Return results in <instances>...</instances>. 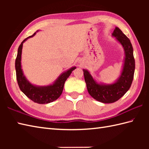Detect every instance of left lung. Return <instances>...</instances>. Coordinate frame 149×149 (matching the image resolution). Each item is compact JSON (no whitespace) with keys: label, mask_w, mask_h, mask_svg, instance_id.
I'll return each instance as SVG.
<instances>
[{"label":"left lung","mask_w":149,"mask_h":149,"mask_svg":"<svg viewBox=\"0 0 149 149\" xmlns=\"http://www.w3.org/2000/svg\"><path fill=\"white\" fill-rule=\"evenodd\" d=\"M112 35L122 44L125 54L124 65L118 80L112 84H98L89 72L83 70L88 93L93 99L103 103L115 102L124 95L131 86L134 74L135 61L130 40L118 27L115 28Z\"/></svg>","instance_id":"8db88e82"}]
</instances>
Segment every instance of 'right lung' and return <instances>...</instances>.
<instances>
[{
	"instance_id": "right-lung-1",
	"label": "right lung",
	"mask_w": 149,
	"mask_h": 149,
	"mask_svg": "<svg viewBox=\"0 0 149 149\" xmlns=\"http://www.w3.org/2000/svg\"><path fill=\"white\" fill-rule=\"evenodd\" d=\"M35 34L36 33H34L32 36L25 39L18 47L17 56L15 60L17 80L20 90L31 100L38 104H48L58 99L61 95L66 80L76 67L74 66L63 73L54 83L49 86L39 87L31 84L25 77L21 68V55L23 43L28 38L33 37Z\"/></svg>"
}]
</instances>
